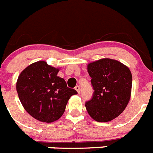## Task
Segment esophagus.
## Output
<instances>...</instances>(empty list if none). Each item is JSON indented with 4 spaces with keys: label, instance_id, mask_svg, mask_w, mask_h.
<instances>
[{
    "label": "esophagus",
    "instance_id": "esophagus-1",
    "mask_svg": "<svg viewBox=\"0 0 153 153\" xmlns=\"http://www.w3.org/2000/svg\"><path fill=\"white\" fill-rule=\"evenodd\" d=\"M75 90L77 91L78 93H80V88H79V86H75Z\"/></svg>",
    "mask_w": 153,
    "mask_h": 153
}]
</instances>
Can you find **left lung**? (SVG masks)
<instances>
[{
  "label": "left lung",
  "instance_id": "1",
  "mask_svg": "<svg viewBox=\"0 0 153 153\" xmlns=\"http://www.w3.org/2000/svg\"><path fill=\"white\" fill-rule=\"evenodd\" d=\"M93 92L85 106L97 122H109L120 116L129 102L132 90V74L117 60L104 58L89 63Z\"/></svg>",
  "mask_w": 153,
  "mask_h": 153
}]
</instances>
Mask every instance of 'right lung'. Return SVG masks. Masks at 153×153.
I'll return each mask as SVG.
<instances>
[{"label": "right lung", "instance_id": "right-lung-1", "mask_svg": "<svg viewBox=\"0 0 153 153\" xmlns=\"http://www.w3.org/2000/svg\"><path fill=\"white\" fill-rule=\"evenodd\" d=\"M59 69L45 61L28 66L19 75L17 92L21 104L31 117L44 123L54 122L63 114L70 97L77 94L57 76Z\"/></svg>", "mask_w": 153, "mask_h": 153}]
</instances>
